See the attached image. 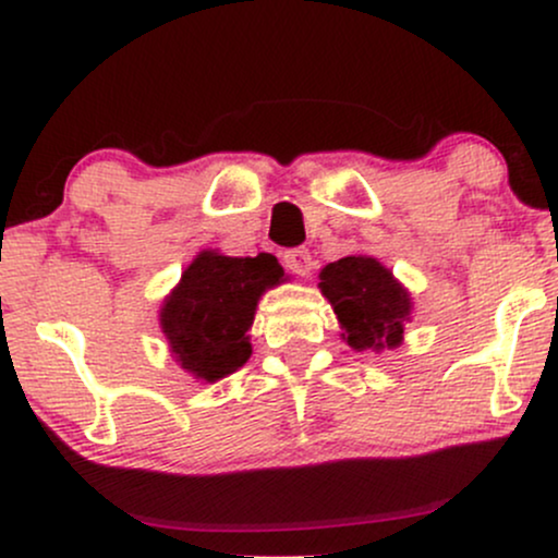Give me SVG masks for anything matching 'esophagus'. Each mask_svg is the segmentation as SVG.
Returning <instances> with one entry per match:
<instances>
[{"label":"esophagus","instance_id":"34e87169","mask_svg":"<svg viewBox=\"0 0 558 558\" xmlns=\"http://www.w3.org/2000/svg\"><path fill=\"white\" fill-rule=\"evenodd\" d=\"M283 262H286L288 270L301 275V278H304V275H310V270H312L310 248H291V252L283 254Z\"/></svg>","mask_w":558,"mask_h":558}]
</instances>
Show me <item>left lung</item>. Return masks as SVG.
I'll return each instance as SVG.
<instances>
[{
  "label": "left lung",
  "mask_w": 558,
  "mask_h": 558,
  "mask_svg": "<svg viewBox=\"0 0 558 558\" xmlns=\"http://www.w3.org/2000/svg\"><path fill=\"white\" fill-rule=\"evenodd\" d=\"M319 291L330 301L341 338L351 349L375 354L399 349L414 301L383 262L369 254L330 262L319 270Z\"/></svg>",
  "instance_id": "1"
}]
</instances>
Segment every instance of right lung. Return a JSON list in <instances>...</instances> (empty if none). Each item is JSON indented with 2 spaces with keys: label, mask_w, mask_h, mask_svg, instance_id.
Returning a JSON list of instances; mask_svg holds the SVG:
<instances>
[{
  "label": "right lung",
  "mask_w": 558,
  "mask_h": 558,
  "mask_svg": "<svg viewBox=\"0 0 558 558\" xmlns=\"http://www.w3.org/2000/svg\"><path fill=\"white\" fill-rule=\"evenodd\" d=\"M283 280V267L272 254L198 252L159 306V328L172 360L202 383L233 375L252 356L248 330L259 299Z\"/></svg>",
  "instance_id": "1"
}]
</instances>
